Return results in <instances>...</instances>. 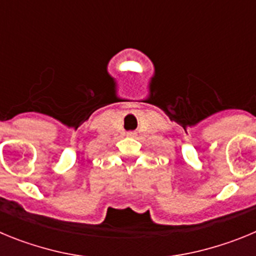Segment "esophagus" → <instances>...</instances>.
<instances>
[{
    "label": "esophagus",
    "mask_w": 256,
    "mask_h": 256,
    "mask_svg": "<svg viewBox=\"0 0 256 256\" xmlns=\"http://www.w3.org/2000/svg\"><path fill=\"white\" fill-rule=\"evenodd\" d=\"M126 136H128V137H134L136 133L134 132H128V133H126Z\"/></svg>",
    "instance_id": "1"
}]
</instances>
